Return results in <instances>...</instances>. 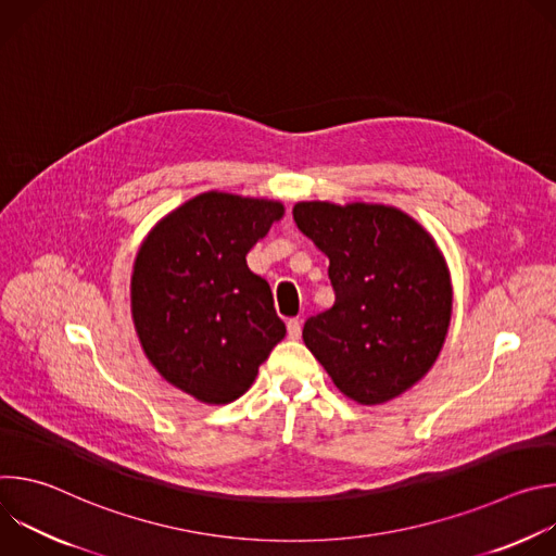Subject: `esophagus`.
<instances>
[{
	"mask_svg": "<svg viewBox=\"0 0 556 556\" xmlns=\"http://www.w3.org/2000/svg\"><path fill=\"white\" fill-rule=\"evenodd\" d=\"M288 337H290L292 341H296V339L301 337V321H299V319H290V321H288Z\"/></svg>",
	"mask_w": 556,
	"mask_h": 556,
	"instance_id": "obj_1",
	"label": "esophagus"
}]
</instances>
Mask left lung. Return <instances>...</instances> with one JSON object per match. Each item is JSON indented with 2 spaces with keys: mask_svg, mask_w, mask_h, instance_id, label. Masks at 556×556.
<instances>
[{
  "mask_svg": "<svg viewBox=\"0 0 556 556\" xmlns=\"http://www.w3.org/2000/svg\"><path fill=\"white\" fill-rule=\"evenodd\" d=\"M292 215L328 255L337 294L305 321V348L348 399H395L431 369L451 321L448 268L433 237L384 204L299 202Z\"/></svg>",
  "mask_w": 556,
  "mask_h": 556,
  "instance_id": "1",
  "label": "left lung"
}]
</instances>
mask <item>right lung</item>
Here are the masks:
<instances>
[{
  "mask_svg": "<svg viewBox=\"0 0 556 556\" xmlns=\"http://www.w3.org/2000/svg\"><path fill=\"white\" fill-rule=\"evenodd\" d=\"M283 204L208 191L155 224L131 275L140 345L174 387L208 405L240 399L286 337L249 251Z\"/></svg>",
  "mask_w": 556,
  "mask_h": 556,
  "instance_id": "obj_1",
  "label": "right lung"
}]
</instances>
